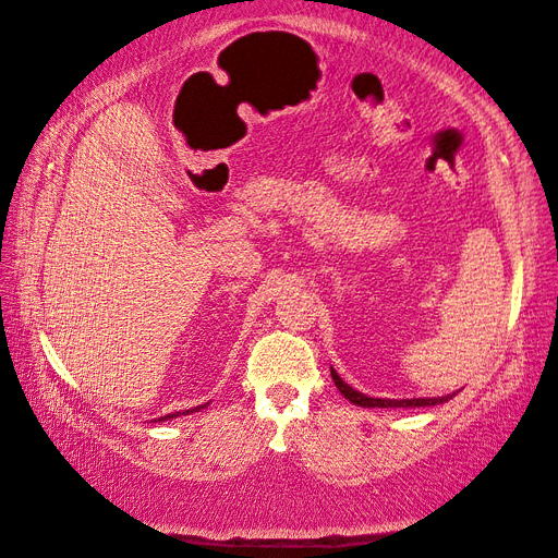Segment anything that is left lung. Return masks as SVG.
Segmentation results:
<instances>
[{
    "label": "left lung",
    "instance_id": "8db88e82",
    "mask_svg": "<svg viewBox=\"0 0 558 558\" xmlns=\"http://www.w3.org/2000/svg\"><path fill=\"white\" fill-rule=\"evenodd\" d=\"M330 375H332L335 387L341 391V396H344L347 401H351L353 405H361V408H426V405L448 403L454 396V393H450V396H440V398H403V401H391V398H369L361 391H355L353 387H349V384L337 375L335 367H330Z\"/></svg>",
    "mask_w": 558,
    "mask_h": 558
}]
</instances>
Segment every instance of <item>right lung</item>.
<instances>
[{"mask_svg": "<svg viewBox=\"0 0 558 558\" xmlns=\"http://www.w3.org/2000/svg\"><path fill=\"white\" fill-rule=\"evenodd\" d=\"M197 410H203V405H197V408H193V410H185V412H174V415H165V417H160V420H171V417H181V415H189V412H197ZM157 420V422H160Z\"/></svg>", "mask_w": 558, "mask_h": 558, "instance_id": "1", "label": "right lung"}]
</instances>
